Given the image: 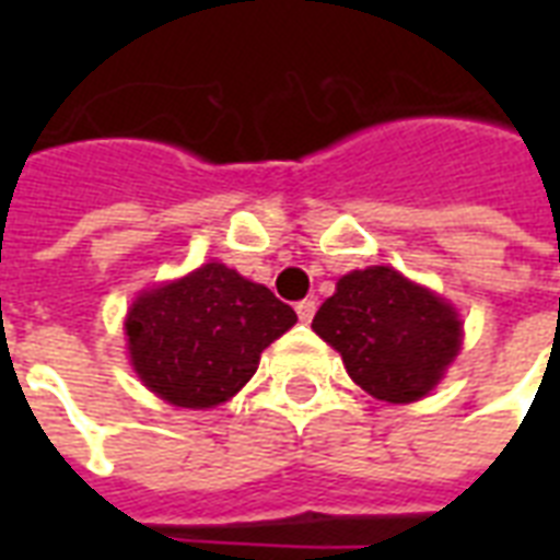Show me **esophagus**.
Segmentation results:
<instances>
[{
    "mask_svg": "<svg viewBox=\"0 0 560 560\" xmlns=\"http://www.w3.org/2000/svg\"><path fill=\"white\" fill-rule=\"evenodd\" d=\"M296 314L302 323H311L316 314V302L314 299H302V302H296Z\"/></svg>",
    "mask_w": 560,
    "mask_h": 560,
    "instance_id": "1",
    "label": "esophagus"
}]
</instances>
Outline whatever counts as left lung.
I'll return each instance as SVG.
<instances>
[{
	"label": "left lung",
	"instance_id": "1",
	"mask_svg": "<svg viewBox=\"0 0 560 560\" xmlns=\"http://www.w3.org/2000/svg\"><path fill=\"white\" fill-rule=\"evenodd\" d=\"M311 328L340 351L360 389L389 404L433 392L462 346L456 307L392 267L342 276Z\"/></svg>",
	"mask_w": 560,
	"mask_h": 560
}]
</instances>
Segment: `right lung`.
Here are the masks:
<instances>
[{
    "label": "right lung",
    "mask_w": 560,
    "mask_h": 560,
    "mask_svg": "<svg viewBox=\"0 0 560 560\" xmlns=\"http://www.w3.org/2000/svg\"><path fill=\"white\" fill-rule=\"evenodd\" d=\"M293 323V307L270 288L209 261L139 293L125 334L130 363L153 395L174 407L209 409L244 389L261 351Z\"/></svg>",
    "instance_id": "1"
}]
</instances>
